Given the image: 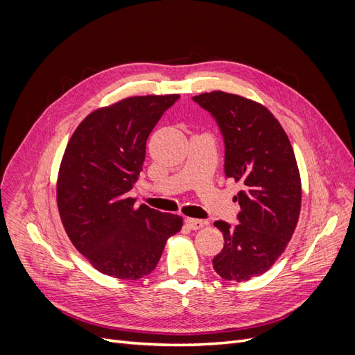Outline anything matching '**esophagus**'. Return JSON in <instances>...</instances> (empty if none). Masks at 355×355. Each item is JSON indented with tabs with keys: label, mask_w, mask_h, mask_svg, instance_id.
I'll return each instance as SVG.
<instances>
[{
	"label": "esophagus",
	"mask_w": 355,
	"mask_h": 355,
	"mask_svg": "<svg viewBox=\"0 0 355 355\" xmlns=\"http://www.w3.org/2000/svg\"><path fill=\"white\" fill-rule=\"evenodd\" d=\"M185 223L189 230H194V231L204 227V222L201 219H194V218H187Z\"/></svg>",
	"instance_id": "34e87169"
}]
</instances>
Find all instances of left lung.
<instances>
[{
  "mask_svg": "<svg viewBox=\"0 0 355 355\" xmlns=\"http://www.w3.org/2000/svg\"><path fill=\"white\" fill-rule=\"evenodd\" d=\"M216 120L225 144V175L240 182L239 223L216 220L223 249L213 268L223 280L247 282L270 270L292 239L300 213V176L293 148L263 105L239 94L194 96Z\"/></svg>",
  "mask_w": 355,
  "mask_h": 355,
  "instance_id": "left-lung-1",
  "label": "left lung"
}]
</instances>
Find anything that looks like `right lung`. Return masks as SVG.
<instances>
[{"label": "right lung", "mask_w": 355, "mask_h": 355, "mask_svg": "<svg viewBox=\"0 0 355 355\" xmlns=\"http://www.w3.org/2000/svg\"><path fill=\"white\" fill-rule=\"evenodd\" d=\"M179 94L135 96L87 115L73 132L58 178V207L69 240L102 274L137 280L155 270L178 214L128 197L149 133Z\"/></svg>", "instance_id": "right-lung-1"}]
</instances>
